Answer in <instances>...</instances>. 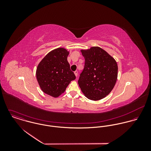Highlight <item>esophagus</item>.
Masks as SVG:
<instances>
[{"instance_id": "esophagus-1", "label": "esophagus", "mask_w": 151, "mask_h": 151, "mask_svg": "<svg viewBox=\"0 0 151 151\" xmlns=\"http://www.w3.org/2000/svg\"><path fill=\"white\" fill-rule=\"evenodd\" d=\"M74 74H75V76L76 77H77V76H78V71H74Z\"/></svg>"}]
</instances>
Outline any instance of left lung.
I'll return each instance as SVG.
<instances>
[{
	"mask_svg": "<svg viewBox=\"0 0 151 151\" xmlns=\"http://www.w3.org/2000/svg\"><path fill=\"white\" fill-rule=\"evenodd\" d=\"M81 52L85 58V65L78 81V85L88 99H102L116 84L118 72L117 62L105 50L98 46Z\"/></svg>",
	"mask_w": 151,
	"mask_h": 151,
	"instance_id": "8db88e82",
	"label": "left lung"
}]
</instances>
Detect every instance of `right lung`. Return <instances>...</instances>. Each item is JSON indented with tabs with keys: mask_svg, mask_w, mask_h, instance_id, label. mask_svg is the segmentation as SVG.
Wrapping results in <instances>:
<instances>
[{
	"mask_svg": "<svg viewBox=\"0 0 151 151\" xmlns=\"http://www.w3.org/2000/svg\"><path fill=\"white\" fill-rule=\"evenodd\" d=\"M69 54L65 49L59 47L48 53L37 67L36 76L42 91L54 98L59 96L76 76L67 61Z\"/></svg>",
	"mask_w": 151,
	"mask_h": 151,
	"instance_id": "right-lung-1",
	"label": "right lung"
}]
</instances>
